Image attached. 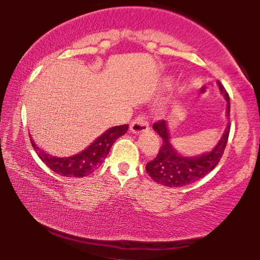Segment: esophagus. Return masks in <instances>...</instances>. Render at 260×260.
<instances>
[{
    "label": "esophagus",
    "instance_id": "esophagus-1",
    "mask_svg": "<svg viewBox=\"0 0 260 260\" xmlns=\"http://www.w3.org/2000/svg\"><path fill=\"white\" fill-rule=\"evenodd\" d=\"M149 129V122L147 115H139L138 117H136L131 123V132L133 133H143L147 132Z\"/></svg>",
    "mask_w": 260,
    "mask_h": 260
}]
</instances>
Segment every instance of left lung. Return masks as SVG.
<instances>
[{"label": "left lung", "instance_id": "1", "mask_svg": "<svg viewBox=\"0 0 260 260\" xmlns=\"http://www.w3.org/2000/svg\"><path fill=\"white\" fill-rule=\"evenodd\" d=\"M220 91L228 101L226 115L230 116V98L223 85L217 82ZM154 131L160 136L161 147L155 159L149 161L145 166L148 175L157 183L168 187H183L194 183L198 180L213 171L222 157L223 150L228 144L230 134V123L225 128L219 143L210 153L198 156H182L175 150L170 143V133L165 120H160L153 124Z\"/></svg>", "mask_w": 260, "mask_h": 260}]
</instances>
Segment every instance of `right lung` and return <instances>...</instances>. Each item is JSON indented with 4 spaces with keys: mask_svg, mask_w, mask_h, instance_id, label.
<instances>
[{
    "mask_svg": "<svg viewBox=\"0 0 260 260\" xmlns=\"http://www.w3.org/2000/svg\"><path fill=\"white\" fill-rule=\"evenodd\" d=\"M127 129L128 124L110 128L101 134L99 138L95 139L85 150L68 157H57L44 153L41 149L37 147L34 140H30L32 148L38 153L39 157L53 172L64 177H85L92 174L103 164L115 140L123 136Z\"/></svg>",
    "mask_w": 260,
    "mask_h": 260,
    "instance_id": "1",
    "label": "right lung"
}]
</instances>
